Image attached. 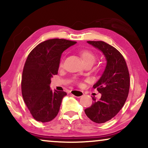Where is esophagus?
Masks as SVG:
<instances>
[{
    "label": "esophagus",
    "instance_id": "obj_1",
    "mask_svg": "<svg viewBox=\"0 0 148 148\" xmlns=\"http://www.w3.org/2000/svg\"><path fill=\"white\" fill-rule=\"evenodd\" d=\"M71 93L74 96L77 97V98H79V97L84 96V92L79 90H71Z\"/></svg>",
    "mask_w": 148,
    "mask_h": 148
}]
</instances>
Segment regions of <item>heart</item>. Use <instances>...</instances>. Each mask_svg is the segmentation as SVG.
Wrapping results in <instances>:
<instances>
[{
    "label": "heart",
    "instance_id": "b5f03b06",
    "mask_svg": "<svg viewBox=\"0 0 148 148\" xmlns=\"http://www.w3.org/2000/svg\"><path fill=\"white\" fill-rule=\"evenodd\" d=\"M79 54L84 64L89 62V63H92L93 64L96 60V55L94 52L90 51V50H82L80 51Z\"/></svg>",
    "mask_w": 148,
    "mask_h": 148
}]
</instances>
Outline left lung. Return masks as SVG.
I'll return each mask as SVG.
<instances>
[{"label": "left lung", "mask_w": 148, "mask_h": 148, "mask_svg": "<svg viewBox=\"0 0 148 148\" xmlns=\"http://www.w3.org/2000/svg\"><path fill=\"white\" fill-rule=\"evenodd\" d=\"M104 54L106 65L94 89L101 94L100 100L93 98L92 106L85 109L90 120L96 123L106 122L118 114L129 94L130 79L126 62L116 48L102 41H88Z\"/></svg>", "instance_id": "obj_1"}]
</instances>
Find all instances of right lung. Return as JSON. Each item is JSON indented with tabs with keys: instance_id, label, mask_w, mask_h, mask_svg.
Here are the masks:
<instances>
[{
	"instance_id": "right-lung-1",
	"label": "right lung",
	"mask_w": 148,
	"mask_h": 148,
	"mask_svg": "<svg viewBox=\"0 0 148 148\" xmlns=\"http://www.w3.org/2000/svg\"><path fill=\"white\" fill-rule=\"evenodd\" d=\"M76 43L64 39L48 40L36 46L28 55L22 74L21 92L36 121L49 122L59 112L66 93L53 92L50 88L51 78L58 74L62 52Z\"/></svg>"
}]
</instances>
